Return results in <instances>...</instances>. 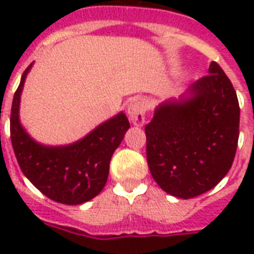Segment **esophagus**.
Returning <instances> with one entry per match:
<instances>
[{"label":"esophagus","mask_w":254,"mask_h":254,"mask_svg":"<svg viewBox=\"0 0 254 254\" xmlns=\"http://www.w3.org/2000/svg\"><path fill=\"white\" fill-rule=\"evenodd\" d=\"M129 119L137 127H142L146 120V105L142 100H135L127 107Z\"/></svg>","instance_id":"1"}]
</instances>
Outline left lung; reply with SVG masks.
<instances>
[{"label":"left lung","instance_id":"8db88e82","mask_svg":"<svg viewBox=\"0 0 254 254\" xmlns=\"http://www.w3.org/2000/svg\"><path fill=\"white\" fill-rule=\"evenodd\" d=\"M179 100L155 108L145 127L151 177L163 191L190 199L213 189L232 166L240 107L232 83L216 62Z\"/></svg>","mask_w":254,"mask_h":254}]
</instances>
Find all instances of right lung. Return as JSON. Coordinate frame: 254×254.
<instances>
[{
	"label": "right lung",
	"mask_w": 254,
	"mask_h": 254,
	"mask_svg": "<svg viewBox=\"0 0 254 254\" xmlns=\"http://www.w3.org/2000/svg\"><path fill=\"white\" fill-rule=\"evenodd\" d=\"M30 64L14 93L10 113V138L25 177L51 200L76 205L91 200L107 183L115 150L130 127L123 112L65 146H46L34 141L19 123V101Z\"/></svg>",
	"instance_id": "1"
}]
</instances>
